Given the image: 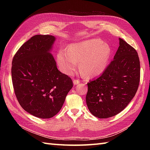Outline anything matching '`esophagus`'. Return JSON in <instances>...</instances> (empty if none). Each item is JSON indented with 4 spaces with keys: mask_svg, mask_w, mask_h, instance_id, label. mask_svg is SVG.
I'll use <instances>...</instances> for the list:
<instances>
[{
    "mask_svg": "<svg viewBox=\"0 0 150 150\" xmlns=\"http://www.w3.org/2000/svg\"><path fill=\"white\" fill-rule=\"evenodd\" d=\"M80 83V81L79 80H73V84L74 85H77L78 84Z\"/></svg>",
    "mask_w": 150,
    "mask_h": 150,
    "instance_id": "obj_1",
    "label": "esophagus"
}]
</instances>
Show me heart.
Masks as SVG:
<instances>
[{
  "instance_id": "obj_1",
  "label": "heart",
  "mask_w": 150,
  "mask_h": 150,
  "mask_svg": "<svg viewBox=\"0 0 150 150\" xmlns=\"http://www.w3.org/2000/svg\"><path fill=\"white\" fill-rule=\"evenodd\" d=\"M111 55V48L98 39L72 44L68 50L61 49L57 53V62L60 70L71 75L81 62V71L87 77H95L106 69Z\"/></svg>"
}]
</instances>
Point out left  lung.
Returning a JSON list of instances; mask_svg holds the SVG:
<instances>
[{
    "instance_id": "1",
    "label": "left lung",
    "mask_w": 150,
    "mask_h": 150,
    "mask_svg": "<svg viewBox=\"0 0 150 150\" xmlns=\"http://www.w3.org/2000/svg\"><path fill=\"white\" fill-rule=\"evenodd\" d=\"M140 82L137 51L119 38L113 60L99 77L88 83L86 97L89 110L99 119L116 115L134 97Z\"/></svg>"
}]
</instances>
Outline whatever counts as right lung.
<instances>
[{"instance_id":"obj_1","label":"right lung","mask_w":150,"mask_h":150,"mask_svg":"<svg viewBox=\"0 0 150 150\" xmlns=\"http://www.w3.org/2000/svg\"><path fill=\"white\" fill-rule=\"evenodd\" d=\"M55 37L37 35L15 53L11 77L15 94L21 107L40 119L55 116L61 109L72 80L59 71L51 54Z\"/></svg>"}]
</instances>
